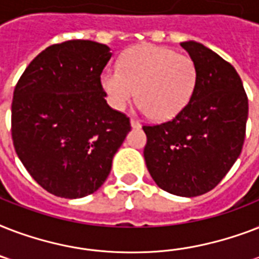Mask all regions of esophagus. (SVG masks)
I'll use <instances>...</instances> for the list:
<instances>
[{
  "mask_svg": "<svg viewBox=\"0 0 259 259\" xmlns=\"http://www.w3.org/2000/svg\"><path fill=\"white\" fill-rule=\"evenodd\" d=\"M130 125H132V127L133 129H140L141 127V122L137 121V119H130Z\"/></svg>",
  "mask_w": 259,
  "mask_h": 259,
  "instance_id": "esophagus-1",
  "label": "esophagus"
}]
</instances>
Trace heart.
Instances as JSON below:
<instances>
[{
  "label": "heart",
  "mask_w": 259,
  "mask_h": 259,
  "mask_svg": "<svg viewBox=\"0 0 259 259\" xmlns=\"http://www.w3.org/2000/svg\"><path fill=\"white\" fill-rule=\"evenodd\" d=\"M196 63L166 47L142 44L122 55L121 70L105 68L101 86L110 106L125 110L137 98L141 110L157 121L177 117L196 91Z\"/></svg>",
  "instance_id": "obj_1"
}]
</instances>
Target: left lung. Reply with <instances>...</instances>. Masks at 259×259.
I'll return each mask as SVG.
<instances>
[{
  "label": "left lung",
  "mask_w": 259,
  "mask_h": 259,
  "mask_svg": "<svg viewBox=\"0 0 259 259\" xmlns=\"http://www.w3.org/2000/svg\"><path fill=\"white\" fill-rule=\"evenodd\" d=\"M180 46L196 63V91L172 121L142 127L148 138L144 157L160 188L195 197L215 188L239 157L249 101L230 63L193 40Z\"/></svg>",
  "instance_id": "obj_1"
}]
</instances>
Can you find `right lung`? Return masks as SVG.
<instances>
[{
	"label": "right lung",
	"instance_id": "right-lung-1",
	"mask_svg": "<svg viewBox=\"0 0 259 259\" xmlns=\"http://www.w3.org/2000/svg\"><path fill=\"white\" fill-rule=\"evenodd\" d=\"M110 48L90 40L54 44L26 67L14 89L12 138L29 175L55 196L99 189L130 132L107 105L101 74Z\"/></svg>",
	"mask_w": 259,
	"mask_h": 259
}]
</instances>
